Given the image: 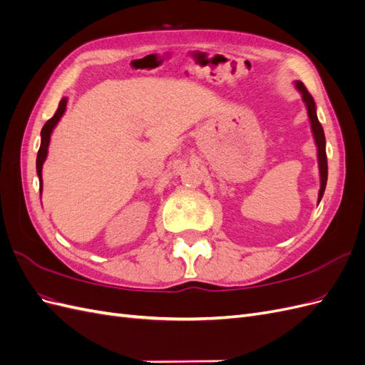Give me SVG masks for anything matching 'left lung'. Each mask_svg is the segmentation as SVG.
I'll return each instance as SVG.
<instances>
[{"label": "left lung", "instance_id": "left-lung-1", "mask_svg": "<svg viewBox=\"0 0 365 365\" xmlns=\"http://www.w3.org/2000/svg\"><path fill=\"white\" fill-rule=\"evenodd\" d=\"M297 90L302 93L303 96V101L306 103L307 108V115L309 120H311V125H312V132H314V138L317 143V148H318V164H319V176H322V187H319V195H318V200L322 201L324 189H326V182H327V155H326V138H324V130L322 123L318 121L317 113H315V102H314V97L311 96L306 90V86L303 85V82L298 81L297 83Z\"/></svg>", "mask_w": 365, "mask_h": 365}]
</instances>
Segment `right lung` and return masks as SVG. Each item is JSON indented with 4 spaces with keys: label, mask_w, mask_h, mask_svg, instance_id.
I'll return each mask as SVG.
<instances>
[{
    "label": "right lung",
    "mask_w": 365,
    "mask_h": 365,
    "mask_svg": "<svg viewBox=\"0 0 365 365\" xmlns=\"http://www.w3.org/2000/svg\"><path fill=\"white\" fill-rule=\"evenodd\" d=\"M65 106H67V98H62L59 102V106L56 109V113L54 115L47 121L46 125H43L42 130H41V148L38 150V157H36V170H38V176H39V190H42V164L46 161L47 157V149H48V143H50V135H51V130L53 128L56 126V123L59 121V118L62 117V114L65 113Z\"/></svg>",
    "instance_id": "obj_1"
}]
</instances>
